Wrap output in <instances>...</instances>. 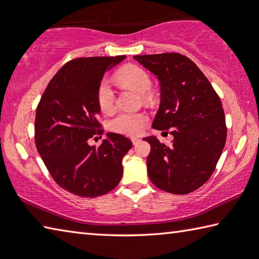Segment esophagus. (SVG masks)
I'll return each mask as SVG.
<instances>
[{
  "mask_svg": "<svg viewBox=\"0 0 259 259\" xmlns=\"http://www.w3.org/2000/svg\"><path fill=\"white\" fill-rule=\"evenodd\" d=\"M131 141H133L134 146H137L140 142V139L139 138H135V137H134V138H131Z\"/></svg>",
  "mask_w": 259,
  "mask_h": 259,
  "instance_id": "1",
  "label": "esophagus"
}]
</instances>
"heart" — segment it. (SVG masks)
I'll list each match as a JSON object with an SVG mask.
<instances>
[{"instance_id":"obj_1","label":"heart","mask_w":259,"mask_h":259,"mask_svg":"<svg viewBox=\"0 0 259 259\" xmlns=\"http://www.w3.org/2000/svg\"><path fill=\"white\" fill-rule=\"evenodd\" d=\"M115 79L123 84L139 93H145V98L149 99L150 96L146 93L151 88V79L145 69L138 65L128 64L120 69ZM98 106L104 113L112 111L114 106V92L107 80H102L97 91ZM147 123V117L144 113L121 112L111 121V128L120 134L138 135Z\"/></svg>"}]
</instances>
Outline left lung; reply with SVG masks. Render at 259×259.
Returning a JSON list of instances; mask_svg holds the SVG:
<instances>
[{"instance_id": "1", "label": "left lung", "mask_w": 259, "mask_h": 259, "mask_svg": "<svg viewBox=\"0 0 259 259\" xmlns=\"http://www.w3.org/2000/svg\"><path fill=\"white\" fill-rule=\"evenodd\" d=\"M160 83V106L152 122L157 130L170 129L171 145L155 136L147 158L148 176L159 189L186 195L210 178L227 137L226 120L216 91L200 69L179 53L136 56Z\"/></svg>"}]
</instances>
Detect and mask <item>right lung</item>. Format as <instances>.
Segmentation results:
<instances>
[{
	"instance_id": "1",
	"label": "right lung",
	"mask_w": 259,
	"mask_h": 259,
	"mask_svg": "<svg viewBox=\"0 0 259 259\" xmlns=\"http://www.w3.org/2000/svg\"><path fill=\"white\" fill-rule=\"evenodd\" d=\"M124 59L72 60L53 76L37 106L36 149L54 181L73 195H104L122 177V158L133 147L131 141L114 133H108L99 147L90 146L88 140L103 133L99 123L98 87L104 73Z\"/></svg>"
}]
</instances>
